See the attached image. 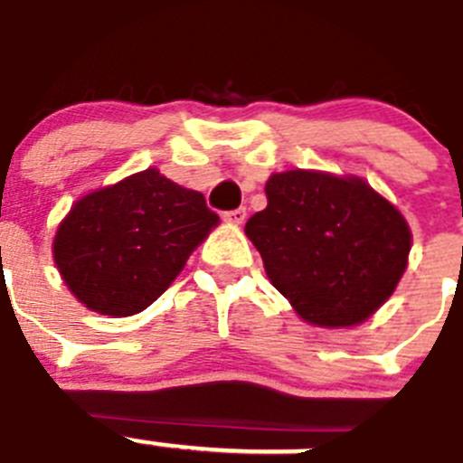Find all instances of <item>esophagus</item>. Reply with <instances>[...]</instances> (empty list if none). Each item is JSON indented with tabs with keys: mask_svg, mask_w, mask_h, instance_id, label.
Returning a JSON list of instances; mask_svg holds the SVG:
<instances>
[{
	"mask_svg": "<svg viewBox=\"0 0 463 463\" xmlns=\"http://www.w3.org/2000/svg\"><path fill=\"white\" fill-rule=\"evenodd\" d=\"M223 219L228 221V223H244V219H247V209L244 207H237V209H231V212H223Z\"/></svg>",
	"mask_w": 463,
	"mask_h": 463,
	"instance_id": "obj_1",
	"label": "esophagus"
}]
</instances>
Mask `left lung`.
Listing matches in <instances>:
<instances>
[{
  "label": "left lung",
  "instance_id": "obj_1",
  "mask_svg": "<svg viewBox=\"0 0 463 463\" xmlns=\"http://www.w3.org/2000/svg\"><path fill=\"white\" fill-rule=\"evenodd\" d=\"M268 207L244 232L300 317L354 326L389 298L410 254L399 209L356 176L291 170L265 184Z\"/></svg>",
  "mask_w": 463,
  "mask_h": 463
}]
</instances>
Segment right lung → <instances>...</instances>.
<instances>
[{"label": "right lung", "mask_w": 463, "mask_h": 463, "mask_svg": "<svg viewBox=\"0 0 463 463\" xmlns=\"http://www.w3.org/2000/svg\"><path fill=\"white\" fill-rule=\"evenodd\" d=\"M216 223L203 193L144 170L71 207L55 235V263L86 307L130 317L170 287Z\"/></svg>", "instance_id": "add662e5"}]
</instances>
